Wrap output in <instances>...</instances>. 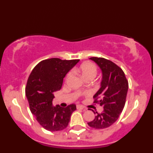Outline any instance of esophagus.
<instances>
[{"mask_svg":"<svg viewBox=\"0 0 153 153\" xmlns=\"http://www.w3.org/2000/svg\"><path fill=\"white\" fill-rule=\"evenodd\" d=\"M77 109H80V110H86L85 108H84V106H82V105H77Z\"/></svg>","mask_w":153,"mask_h":153,"instance_id":"esophagus-1","label":"esophagus"}]
</instances>
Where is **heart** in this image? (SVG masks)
I'll list each match as a JSON object with an SVG mask.
<instances>
[{
  "label": "heart",
  "instance_id": "1",
  "mask_svg": "<svg viewBox=\"0 0 153 153\" xmlns=\"http://www.w3.org/2000/svg\"><path fill=\"white\" fill-rule=\"evenodd\" d=\"M75 71L81 75L82 77L84 79H93L97 74L96 67L92 63L85 62L82 63L79 68L75 69ZM69 74H68L67 78L69 77Z\"/></svg>",
  "mask_w": 153,
  "mask_h": 153
}]
</instances>
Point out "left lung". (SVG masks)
<instances>
[{"label": "left lung", "mask_w": 153, "mask_h": 153, "mask_svg": "<svg viewBox=\"0 0 153 153\" xmlns=\"http://www.w3.org/2000/svg\"><path fill=\"white\" fill-rule=\"evenodd\" d=\"M89 59L95 62L102 71L100 88L94 98H101L99 101L95 100L94 103L102 105L104 110L101 113L96 112L95 118L88 124L94 128L103 129L114 123L123 112L128 83L124 71L114 63L102 57H94Z\"/></svg>", "instance_id": "obj_1"}]
</instances>
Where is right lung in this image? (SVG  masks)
I'll return each mask as SVG.
<instances>
[{"instance_id": "add662e5", "label": "right lung", "mask_w": 153, "mask_h": 153, "mask_svg": "<svg viewBox=\"0 0 153 153\" xmlns=\"http://www.w3.org/2000/svg\"><path fill=\"white\" fill-rule=\"evenodd\" d=\"M79 59L62 60L59 58L43 60L30 73L25 88L30 112L39 123L49 131L65 129L71 114L76 110V104L66 108L53 106V92L62 88L63 78Z\"/></svg>"}]
</instances>
